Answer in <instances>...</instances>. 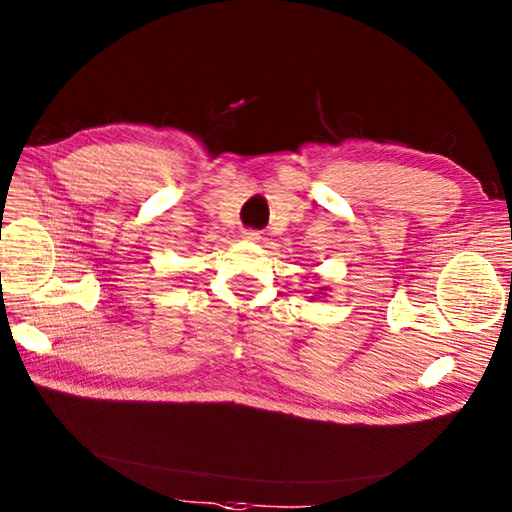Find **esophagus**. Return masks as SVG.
I'll return each instance as SVG.
<instances>
[{"instance_id":"34e87169","label":"esophagus","mask_w":512,"mask_h":512,"mask_svg":"<svg viewBox=\"0 0 512 512\" xmlns=\"http://www.w3.org/2000/svg\"><path fill=\"white\" fill-rule=\"evenodd\" d=\"M246 242H259V239H262V235H259L257 231H244V235H242Z\"/></svg>"}]
</instances>
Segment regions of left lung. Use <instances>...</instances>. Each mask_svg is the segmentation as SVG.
I'll list each match as a JSON object with an SVG mask.
<instances>
[{
    "label": "left lung",
    "instance_id": "1",
    "mask_svg": "<svg viewBox=\"0 0 512 512\" xmlns=\"http://www.w3.org/2000/svg\"><path fill=\"white\" fill-rule=\"evenodd\" d=\"M325 290H328V288H325V286H323V288H317V292H314V295H312L310 299L314 301V299H319V297H323V295H325Z\"/></svg>",
    "mask_w": 512,
    "mask_h": 512
}]
</instances>
